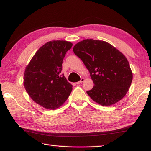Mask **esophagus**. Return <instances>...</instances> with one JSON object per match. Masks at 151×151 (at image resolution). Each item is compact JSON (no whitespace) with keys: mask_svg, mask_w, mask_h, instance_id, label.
<instances>
[{"mask_svg":"<svg viewBox=\"0 0 151 151\" xmlns=\"http://www.w3.org/2000/svg\"><path fill=\"white\" fill-rule=\"evenodd\" d=\"M84 80H85V78H81V80H80L79 82H76V84H78H78L82 83L83 82H84Z\"/></svg>","mask_w":151,"mask_h":151,"instance_id":"34e87169","label":"esophagus"}]
</instances>
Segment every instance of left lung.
I'll return each instance as SVG.
<instances>
[{"instance_id": "8db88e82", "label": "left lung", "mask_w": 151, "mask_h": 151, "mask_svg": "<svg viewBox=\"0 0 151 151\" xmlns=\"http://www.w3.org/2000/svg\"><path fill=\"white\" fill-rule=\"evenodd\" d=\"M90 73L94 86L87 93L103 106L122 100L128 92L132 73L125 56L106 41L85 39L73 47Z\"/></svg>"}]
</instances>
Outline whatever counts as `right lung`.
<instances>
[{
  "instance_id": "obj_1",
  "label": "right lung",
  "mask_w": 151,
  "mask_h": 151,
  "mask_svg": "<svg viewBox=\"0 0 151 151\" xmlns=\"http://www.w3.org/2000/svg\"><path fill=\"white\" fill-rule=\"evenodd\" d=\"M73 44L52 40L44 44L34 55L24 71V86L35 102L45 109L55 110L62 106L73 86L62 70V62Z\"/></svg>"
}]
</instances>
